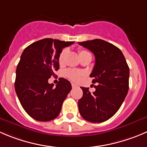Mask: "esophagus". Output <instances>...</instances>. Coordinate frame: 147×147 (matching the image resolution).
Listing matches in <instances>:
<instances>
[{
  "mask_svg": "<svg viewBox=\"0 0 147 147\" xmlns=\"http://www.w3.org/2000/svg\"><path fill=\"white\" fill-rule=\"evenodd\" d=\"M72 88H77V87H78V85H75V84H74V83H72Z\"/></svg>",
  "mask_w": 147,
  "mask_h": 147,
  "instance_id": "esophagus-1",
  "label": "esophagus"
}]
</instances>
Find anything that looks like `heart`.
I'll use <instances>...</instances> for the list:
<instances>
[{
  "instance_id": "obj_1",
  "label": "heart",
  "mask_w": 147,
  "mask_h": 147,
  "mask_svg": "<svg viewBox=\"0 0 147 147\" xmlns=\"http://www.w3.org/2000/svg\"><path fill=\"white\" fill-rule=\"evenodd\" d=\"M79 52L80 57L84 56V55H90V52H87L86 50H84V49H80L79 52ZM67 53V49H63V50L61 52V53L59 54V63L60 65H63L64 62H65V57H66ZM65 76H66L67 78H69V80L74 81V82H80V81L82 80V77L85 75V73H84L82 71H80V70L69 69H67V70L65 71Z\"/></svg>"
}]
</instances>
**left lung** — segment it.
Segmentation results:
<instances>
[{
  "instance_id": "1",
  "label": "left lung",
  "mask_w": 147,
  "mask_h": 147,
  "mask_svg": "<svg viewBox=\"0 0 147 147\" xmlns=\"http://www.w3.org/2000/svg\"><path fill=\"white\" fill-rule=\"evenodd\" d=\"M95 55V62L90 78L95 91L81 88L83 95L78 100L82 117L88 121L101 123L119 111L129 90V67L121 51L102 39L78 42Z\"/></svg>"
}]
</instances>
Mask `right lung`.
Returning <instances> with one entry per match:
<instances>
[{
  "label": "right lung",
  "mask_w": 147,
  "mask_h": 147,
  "mask_svg": "<svg viewBox=\"0 0 147 147\" xmlns=\"http://www.w3.org/2000/svg\"><path fill=\"white\" fill-rule=\"evenodd\" d=\"M73 43L47 38L30 45L21 55L16 72L15 90L23 108L35 120L49 121L60 113L72 85L61 78L55 87L48 80L59 69L62 49Z\"/></svg>",
  "instance_id": "right-lung-1"
}]
</instances>
